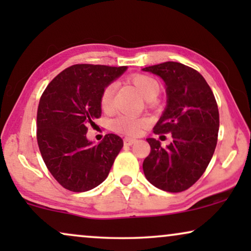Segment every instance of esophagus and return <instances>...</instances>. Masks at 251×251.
I'll return each mask as SVG.
<instances>
[{
	"label": "esophagus",
	"mask_w": 251,
	"mask_h": 251,
	"mask_svg": "<svg viewBox=\"0 0 251 251\" xmlns=\"http://www.w3.org/2000/svg\"><path fill=\"white\" fill-rule=\"evenodd\" d=\"M136 142H137V140L133 139V138H125V140H123V143H125V145H126V146L132 145V144H135Z\"/></svg>",
	"instance_id": "34e87169"
}]
</instances>
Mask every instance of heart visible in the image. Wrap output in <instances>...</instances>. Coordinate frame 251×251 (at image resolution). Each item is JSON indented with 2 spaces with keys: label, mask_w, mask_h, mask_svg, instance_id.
I'll return each instance as SVG.
<instances>
[{
  "label": "heart",
  "mask_w": 251,
  "mask_h": 251,
  "mask_svg": "<svg viewBox=\"0 0 251 251\" xmlns=\"http://www.w3.org/2000/svg\"><path fill=\"white\" fill-rule=\"evenodd\" d=\"M140 95L146 99H152L159 94L160 84L155 78L146 74H133L129 77ZM115 85L108 84L102 89L100 97H99V105L102 111H108L112 105V98L114 94ZM149 120L146 118H132V116L120 115L112 120L111 128L115 132L122 133L126 136H137L142 131V129L149 126Z\"/></svg>",
  "instance_id": "heart-1"
}]
</instances>
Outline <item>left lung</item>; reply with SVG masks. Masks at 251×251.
Instances as JSON below:
<instances>
[{
  "label": "left lung",
  "mask_w": 251,
  "mask_h": 251,
  "mask_svg": "<svg viewBox=\"0 0 251 251\" xmlns=\"http://www.w3.org/2000/svg\"><path fill=\"white\" fill-rule=\"evenodd\" d=\"M143 71L159 75L166 83L167 107L153 131L173 136L167 147L154 138L146 139L151 153L143 162L144 174L160 190L183 192L197 183L214 155L219 128L217 102L204 77L186 65L166 61Z\"/></svg>",
  "instance_id": "left-lung-1"
}]
</instances>
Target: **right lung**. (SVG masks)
Instances as JSON below:
<instances>
[{"label": "right lung", "instance_id": "1", "mask_svg": "<svg viewBox=\"0 0 251 251\" xmlns=\"http://www.w3.org/2000/svg\"><path fill=\"white\" fill-rule=\"evenodd\" d=\"M126 66L76 64L48 84L41 96L36 138L48 170L64 188L92 190L107 178L123 146L121 137L108 133L92 145L85 133L101 116L99 97Z\"/></svg>", "mask_w": 251, "mask_h": 251}]
</instances>
